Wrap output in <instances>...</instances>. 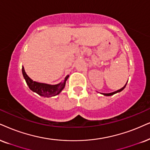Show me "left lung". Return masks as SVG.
<instances>
[{
  "instance_id": "obj_1",
  "label": "left lung",
  "mask_w": 150,
  "mask_h": 150,
  "mask_svg": "<svg viewBox=\"0 0 150 150\" xmlns=\"http://www.w3.org/2000/svg\"><path fill=\"white\" fill-rule=\"evenodd\" d=\"M126 85H127V84H125V86H123L122 88L119 89V90H117V91H115V92H113V93H102V94H103V95H105V96H112V95H113V94H115V93H117V92H120V91H122V90H123V89H124L125 88Z\"/></svg>"
}]
</instances>
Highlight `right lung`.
I'll return each instance as SVG.
<instances>
[{"instance_id":"right-lung-1","label":"right lung","mask_w":150,"mask_h":150,"mask_svg":"<svg viewBox=\"0 0 150 150\" xmlns=\"http://www.w3.org/2000/svg\"><path fill=\"white\" fill-rule=\"evenodd\" d=\"M22 73L26 83L29 86V88L34 92L37 93L39 96H43L45 98H50L52 96H55L58 95L60 92L63 90L66 84V81L69 78V75H67L62 82L56 85H50L44 84V83L37 82V81H33L25 71L24 68H22Z\"/></svg>"}]
</instances>
